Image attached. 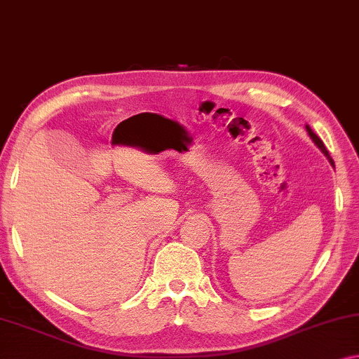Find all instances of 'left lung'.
Segmentation results:
<instances>
[{
	"instance_id": "obj_1",
	"label": "left lung",
	"mask_w": 359,
	"mask_h": 359,
	"mask_svg": "<svg viewBox=\"0 0 359 359\" xmlns=\"http://www.w3.org/2000/svg\"><path fill=\"white\" fill-rule=\"evenodd\" d=\"M306 130H308V133H309V137H311L313 138V142L314 143H316V145L320 148V151H323L324 154H325V156H327V159H329V161H330V164H332L334 165V161H332V158H330V154H329V151H327V148H325L324 147V143H323V140H320V138L316 135V133H314L313 130H311V128H309L308 126H306Z\"/></svg>"
}]
</instances>
